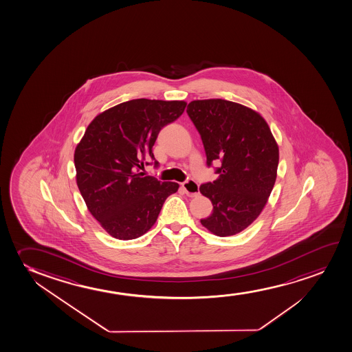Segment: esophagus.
Listing matches in <instances>:
<instances>
[{
    "label": "esophagus",
    "instance_id": "esophagus-1",
    "mask_svg": "<svg viewBox=\"0 0 352 352\" xmlns=\"http://www.w3.org/2000/svg\"><path fill=\"white\" fill-rule=\"evenodd\" d=\"M182 188H184L185 193L190 197L197 196L199 193V185L195 180H192V179H188L186 182H184L182 184Z\"/></svg>",
    "mask_w": 352,
    "mask_h": 352
}]
</instances>
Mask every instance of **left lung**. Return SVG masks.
Segmentation results:
<instances>
[{
    "label": "left lung",
    "instance_id": "obj_1",
    "mask_svg": "<svg viewBox=\"0 0 352 352\" xmlns=\"http://www.w3.org/2000/svg\"><path fill=\"white\" fill-rule=\"evenodd\" d=\"M186 112L201 135L208 167L221 162L214 170L219 178L199 188L214 206L201 223L217 236L235 235L261 214L269 199L278 146L261 114L233 101H191Z\"/></svg>",
    "mask_w": 352,
    "mask_h": 352
}]
</instances>
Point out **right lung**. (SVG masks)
<instances>
[{"instance_id":"1","label":"right lung","mask_w":352,"mask_h":352,"mask_svg":"<svg viewBox=\"0 0 352 352\" xmlns=\"http://www.w3.org/2000/svg\"><path fill=\"white\" fill-rule=\"evenodd\" d=\"M185 101L135 99L96 116L78 143L76 183L88 210L111 236L133 240L154 226L177 183L144 175L161 129L178 119ZM151 160V163H148Z\"/></svg>"}]
</instances>
